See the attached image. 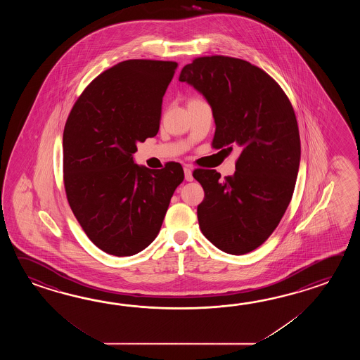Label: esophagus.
Segmentation results:
<instances>
[{
  "mask_svg": "<svg viewBox=\"0 0 360 360\" xmlns=\"http://www.w3.org/2000/svg\"><path fill=\"white\" fill-rule=\"evenodd\" d=\"M184 175H185L186 181H193V169L189 166L184 167Z\"/></svg>",
  "mask_w": 360,
  "mask_h": 360,
  "instance_id": "34e87169",
  "label": "esophagus"
}]
</instances>
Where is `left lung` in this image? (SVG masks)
<instances>
[{
  "instance_id": "obj_1",
  "label": "left lung",
  "mask_w": 360,
  "mask_h": 360,
  "mask_svg": "<svg viewBox=\"0 0 360 360\" xmlns=\"http://www.w3.org/2000/svg\"><path fill=\"white\" fill-rule=\"evenodd\" d=\"M179 81L212 108L214 148H240L233 176L220 180L214 169L194 171L205 191L199 228L224 252H251L276 230L295 191L301 146L291 101L266 72L222 55L194 59Z\"/></svg>"
}]
</instances>
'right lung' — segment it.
Returning <instances> with one entry per match:
<instances>
[{
	"instance_id": "add662e5",
	"label": "right lung",
	"mask_w": 360,
	"mask_h": 360,
	"mask_svg": "<svg viewBox=\"0 0 360 360\" xmlns=\"http://www.w3.org/2000/svg\"><path fill=\"white\" fill-rule=\"evenodd\" d=\"M175 61L132 59L89 84L63 134V171L69 206L101 251L132 256L153 242L180 184V163L150 169L134 163L136 144L160 130L162 99Z\"/></svg>"
}]
</instances>
